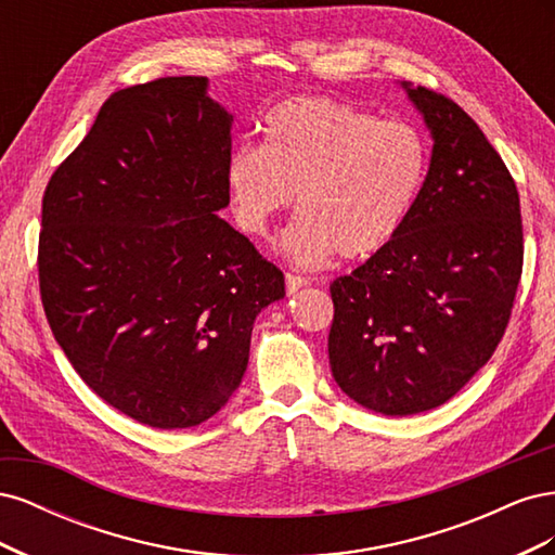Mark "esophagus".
Masks as SVG:
<instances>
[{"mask_svg": "<svg viewBox=\"0 0 555 555\" xmlns=\"http://www.w3.org/2000/svg\"><path fill=\"white\" fill-rule=\"evenodd\" d=\"M308 284V278L304 275H296V273H287V292L296 294L298 289H304Z\"/></svg>", "mask_w": 555, "mask_h": 555, "instance_id": "esophagus-1", "label": "esophagus"}]
</instances>
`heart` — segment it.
Masks as SVG:
<instances>
[{
	"label": "heart",
	"instance_id": "1",
	"mask_svg": "<svg viewBox=\"0 0 555 555\" xmlns=\"http://www.w3.org/2000/svg\"><path fill=\"white\" fill-rule=\"evenodd\" d=\"M263 147L238 145L227 162V188L238 227L268 236L296 204L282 238L296 263L333 251L367 259L389 245L422 194L428 150L422 131L328 96H292L263 117Z\"/></svg>",
	"mask_w": 555,
	"mask_h": 555
}]
</instances>
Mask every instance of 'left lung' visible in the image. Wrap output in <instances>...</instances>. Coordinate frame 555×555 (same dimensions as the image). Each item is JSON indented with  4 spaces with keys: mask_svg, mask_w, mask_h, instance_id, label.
Here are the masks:
<instances>
[{
    "mask_svg": "<svg viewBox=\"0 0 555 555\" xmlns=\"http://www.w3.org/2000/svg\"><path fill=\"white\" fill-rule=\"evenodd\" d=\"M402 88L433 137L422 194L389 245L331 284L333 377L386 416L433 410L463 389L505 335L524 271L505 162L456 102Z\"/></svg>",
    "mask_w": 555,
    "mask_h": 555,
    "instance_id": "1",
    "label": "left lung"
}]
</instances>
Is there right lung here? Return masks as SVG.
<instances>
[{
	"mask_svg": "<svg viewBox=\"0 0 555 555\" xmlns=\"http://www.w3.org/2000/svg\"><path fill=\"white\" fill-rule=\"evenodd\" d=\"M204 76L113 92L50 176L39 289L57 345L111 408L192 428L238 389L284 275L222 217L233 117Z\"/></svg>",
	"mask_w": 555,
	"mask_h": 555,
	"instance_id": "add662e5",
	"label": "right lung"
}]
</instances>
